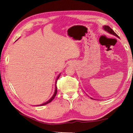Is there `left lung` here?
<instances>
[{"instance_id": "8db88e82", "label": "left lung", "mask_w": 133, "mask_h": 133, "mask_svg": "<svg viewBox=\"0 0 133 133\" xmlns=\"http://www.w3.org/2000/svg\"><path fill=\"white\" fill-rule=\"evenodd\" d=\"M103 30H104L105 31H107L108 32H109L110 34H112V35L116 36V37H118V36L117 35V34H116L115 32H114V31L112 30V29L109 26H107V25H105V26H103ZM91 99H92V98H91Z\"/></svg>"}]
</instances>
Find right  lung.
<instances>
[{"mask_svg":"<svg viewBox=\"0 0 133 133\" xmlns=\"http://www.w3.org/2000/svg\"><path fill=\"white\" fill-rule=\"evenodd\" d=\"M60 75H61V74H59V76H57V79H56V85H55V91H54V94H53V96H52L51 98H50V99L49 100V101H47V102H45V103H42V104H41V105H39V106H43V105H46V104H48V103H50L51 102V101H52V100H53V99H54V97H56V94H57V86H56V83H57V79H59V77H60Z\"/></svg>","mask_w":133,"mask_h":133,"instance_id":"right-lung-1","label":"right lung"}]
</instances>
